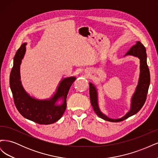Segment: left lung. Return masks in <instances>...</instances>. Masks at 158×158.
Returning <instances> with one entry per match:
<instances>
[{"label":"left lung","mask_w":158,"mask_h":158,"mask_svg":"<svg viewBox=\"0 0 158 158\" xmlns=\"http://www.w3.org/2000/svg\"><path fill=\"white\" fill-rule=\"evenodd\" d=\"M126 55H132L134 56L138 57L140 59V73L136 91L132 97L131 109L125 116L121 118L113 119L109 118L106 114L102 113L98 106L97 89L94 86V85H93L92 83H89L90 102L94 111L96 113L97 115H98L99 117L107 121L114 123L120 122L134 115L141 109L146 99L148 88H149L150 83V70L147 64V55L145 47L140 41H137L136 44L132 46L130 50L127 52L125 56Z\"/></svg>","instance_id":"obj_1"}]
</instances>
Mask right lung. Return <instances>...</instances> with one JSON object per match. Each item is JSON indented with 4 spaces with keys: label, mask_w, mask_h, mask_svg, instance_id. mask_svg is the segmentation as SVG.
Wrapping results in <instances>:
<instances>
[{
    "label": "right lung",
    "mask_w": 158,
    "mask_h": 158,
    "mask_svg": "<svg viewBox=\"0 0 158 158\" xmlns=\"http://www.w3.org/2000/svg\"><path fill=\"white\" fill-rule=\"evenodd\" d=\"M26 43L23 44L14 58V65L10 76V85L16 107L22 115L40 125H50L63 116L66 108V97L75 77L64 78L61 81L55 95L51 99L39 100L31 98L23 88L20 80V67L26 52ZM61 99L63 103H56Z\"/></svg>",
    "instance_id": "add662e5"
}]
</instances>
